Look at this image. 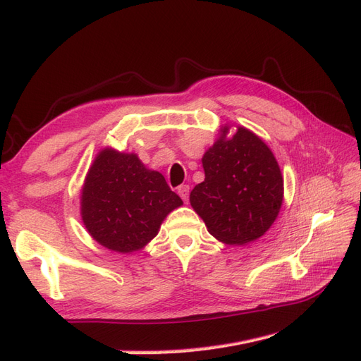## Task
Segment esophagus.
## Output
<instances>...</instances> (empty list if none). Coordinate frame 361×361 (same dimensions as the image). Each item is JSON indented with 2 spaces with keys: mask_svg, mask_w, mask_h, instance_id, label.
<instances>
[{
  "mask_svg": "<svg viewBox=\"0 0 361 361\" xmlns=\"http://www.w3.org/2000/svg\"><path fill=\"white\" fill-rule=\"evenodd\" d=\"M178 194L180 195L183 202H188V197H190V187H188V185H180V187L178 188Z\"/></svg>",
  "mask_w": 361,
  "mask_h": 361,
  "instance_id": "1",
  "label": "esophagus"
}]
</instances>
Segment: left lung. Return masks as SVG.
I'll return each instance as SVG.
<instances>
[{
	"label": "left lung",
	"mask_w": 361,
	"mask_h": 361,
	"mask_svg": "<svg viewBox=\"0 0 361 361\" xmlns=\"http://www.w3.org/2000/svg\"><path fill=\"white\" fill-rule=\"evenodd\" d=\"M228 126L202 158L204 180L190 194L192 209L218 241L244 245L276 221L283 203V178L265 141L244 126Z\"/></svg>",
	"instance_id": "8db88e82"
}]
</instances>
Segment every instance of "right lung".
<instances>
[{"label":"right lung","mask_w":361,"mask_h":361,"mask_svg":"<svg viewBox=\"0 0 361 361\" xmlns=\"http://www.w3.org/2000/svg\"><path fill=\"white\" fill-rule=\"evenodd\" d=\"M180 204L159 171L146 169L135 154L105 147L85 176L81 218L96 243L133 253L158 235L164 218Z\"/></svg>","instance_id":"right-lung-1"}]
</instances>
